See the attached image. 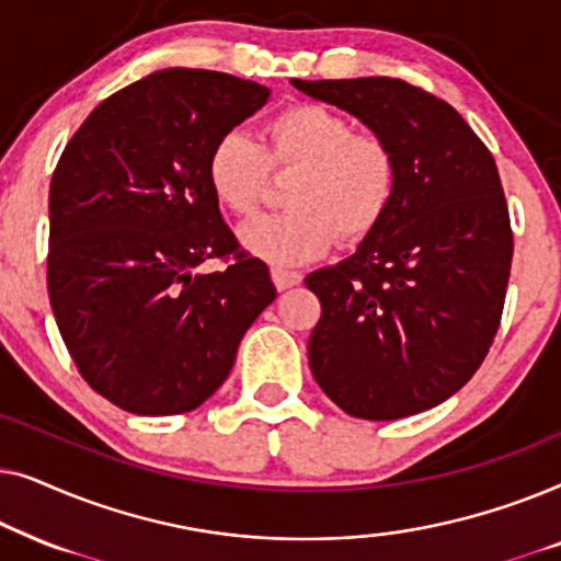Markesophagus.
I'll return each mask as SVG.
<instances>
[{"label":"esophagus","mask_w":561,"mask_h":561,"mask_svg":"<svg viewBox=\"0 0 561 561\" xmlns=\"http://www.w3.org/2000/svg\"><path fill=\"white\" fill-rule=\"evenodd\" d=\"M304 280V275L298 271H286V267H273V283L278 290H286V288H294L298 283Z\"/></svg>","instance_id":"obj_1"}]
</instances>
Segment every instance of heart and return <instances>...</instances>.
Returning <instances> with one entry per match:
<instances>
[{"mask_svg":"<svg viewBox=\"0 0 561 561\" xmlns=\"http://www.w3.org/2000/svg\"><path fill=\"white\" fill-rule=\"evenodd\" d=\"M273 171H296L290 209L242 229L244 248L286 267L324 255L342 242L370 237L396 202L401 165L388 137L355 129L347 114L324 104H294L273 114L260 142L225 133L211 145L206 175L217 202L237 217H252L265 202Z\"/></svg>","mask_w":561,"mask_h":561,"instance_id":"obj_1","label":"heart"}]
</instances>
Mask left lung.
Segmentation results:
<instances>
[{
    "instance_id": "obj_1",
    "label": "left lung",
    "mask_w": 561,
    "mask_h": 561,
    "mask_svg": "<svg viewBox=\"0 0 561 561\" xmlns=\"http://www.w3.org/2000/svg\"><path fill=\"white\" fill-rule=\"evenodd\" d=\"M294 87L388 137L401 165L382 225L306 278L321 301L313 378L355 419L434 409L478 373L501 327L513 229L495 160L455 106L401 79Z\"/></svg>"
}]
</instances>
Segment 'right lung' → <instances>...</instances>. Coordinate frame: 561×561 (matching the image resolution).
I'll use <instances>...</instances> for the list:
<instances>
[{
  "instance_id": "right-lung-1",
  "label": "right lung",
  "mask_w": 561,
  "mask_h": 561,
  "mask_svg": "<svg viewBox=\"0 0 561 561\" xmlns=\"http://www.w3.org/2000/svg\"><path fill=\"white\" fill-rule=\"evenodd\" d=\"M267 94L165 68L104 99L53 171L50 306L81 378L119 409H198L275 301L271 271L225 225L206 175L211 145ZM206 259L226 267L198 274Z\"/></svg>"
}]
</instances>
